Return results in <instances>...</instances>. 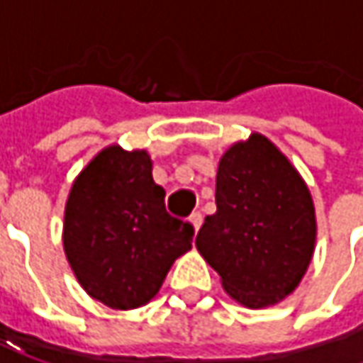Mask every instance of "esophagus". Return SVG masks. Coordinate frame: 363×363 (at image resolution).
<instances>
[{
	"mask_svg": "<svg viewBox=\"0 0 363 363\" xmlns=\"http://www.w3.org/2000/svg\"><path fill=\"white\" fill-rule=\"evenodd\" d=\"M201 220H203V218H201V214H199V212H193V214H191V218H189V223L193 225V229H195V233L199 231V227H201Z\"/></svg>",
	"mask_w": 363,
	"mask_h": 363,
	"instance_id": "obj_1",
	"label": "esophagus"
}]
</instances>
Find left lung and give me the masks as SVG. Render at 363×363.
Listing matches in <instances>:
<instances>
[{
	"label": "left lung",
	"instance_id": "obj_1",
	"mask_svg": "<svg viewBox=\"0 0 363 363\" xmlns=\"http://www.w3.org/2000/svg\"><path fill=\"white\" fill-rule=\"evenodd\" d=\"M311 191L290 160L262 134L233 143L218 162L216 212L195 246L225 292L248 309L290 296L315 252Z\"/></svg>",
	"mask_w": 363,
	"mask_h": 363
}]
</instances>
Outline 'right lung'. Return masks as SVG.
<instances>
[{"instance_id":"1","label":"right lung","mask_w":363,"mask_h":363,"mask_svg":"<svg viewBox=\"0 0 363 363\" xmlns=\"http://www.w3.org/2000/svg\"><path fill=\"white\" fill-rule=\"evenodd\" d=\"M145 149L109 145L77 174L67 197L62 246L82 288L128 311L157 296L193 227L172 218Z\"/></svg>"}]
</instances>
